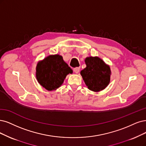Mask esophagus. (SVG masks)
Instances as JSON below:
<instances>
[{
  "label": "esophagus",
  "instance_id": "esophagus-1",
  "mask_svg": "<svg viewBox=\"0 0 146 146\" xmlns=\"http://www.w3.org/2000/svg\"><path fill=\"white\" fill-rule=\"evenodd\" d=\"M74 72L76 73H78L79 72V70H80V68L79 67H75L73 68Z\"/></svg>",
  "mask_w": 146,
  "mask_h": 146
}]
</instances>
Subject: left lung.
I'll use <instances>...</instances> for the list:
<instances>
[{"mask_svg":"<svg viewBox=\"0 0 146 146\" xmlns=\"http://www.w3.org/2000/svg\"><path fill=\"white\" fill-rule=\"evenodd\" d=\"M87 67L80 72V74L88 88L99 91L105 88L110 82V68L98 57L85 59Z\"/></svg>","mask_w":146,"mask_h":146,"instance_id":"8db88e82","label":"left lung"}]
</instances>
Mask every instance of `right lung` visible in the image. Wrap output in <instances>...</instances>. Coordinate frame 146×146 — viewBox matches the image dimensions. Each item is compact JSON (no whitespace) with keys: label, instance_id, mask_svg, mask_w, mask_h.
I'll use <instances>...</instances> for the list:
<instances>
[{"label":"right lung","instance_id":"obj_1","mask_svg":"<svg viewBox=\"0 0 146 146\" xmlns=\"http://www.w3.org/2000/svg\"><path fill=\"white\" fill-rule=\"evenodd\" d=\"M36 76L40 84L48 91L56 90L63 83L66 76L73 70L60 55L48 56L38 63Z\"/></svg>","mask_w":146,"mask_h":146}]
</instances>
